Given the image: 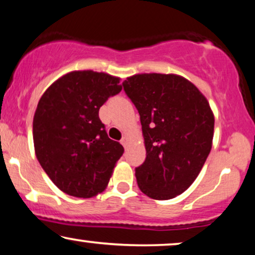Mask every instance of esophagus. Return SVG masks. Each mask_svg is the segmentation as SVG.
Here are the masks:
<instances>
[{"label": "esophagus", "mask_w": 255, "mask_h": 255, "mask_svg": "<svg viewBox=\"0 0 255 255\" xmlns=\"http://www.w3.org/2000/svg\"><path fill=\"white\" fill-rule=\"evenodd\" d=\"M128 137H123L122 138V140H121V143H122V145L124 146V147H127L128 146Z\"/></svg>", "instance_id": "esophagus-1"}]
</instances>
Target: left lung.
Segmentation results:
<instances>
[{
	"label": "left lung",
	"instance_id": "left-lung-1",
	"mask_svg": "<svg viewBox=\"0 0 255 255\" xmlns=\"http://www.w3.org/2000/svg\"><path fill=\"white\" fill-rule=\"evenodd\" d=\"M123 86L140 116L146 150L136 168L138 187L153 200L174 199L196 180L212 149L208 100L177 74H136Z\"/></svg>",
	"mask_w": 255,
	"mask_h": 255
}]
</instances>
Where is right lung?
Returning a JSON list of instances; mask_svg holds the SVG:
<instances>
[{
  "label": "right lung",
  "instance_id": "1",
  "mask_svg": "<svg viewBox=\"0 0 255 255\" xmlns=\"http://www.w3.org/2000/svg\"><path fill=\"white\" fill-rule=\"evenodd\" d=\"M121 78L73 71L45 91L33 119L35 155L65 194L90 199L105 190L124 147L110 139L99 109L122 91Z\"/></svg>",
  "mask_w": 255,
  "mask_h": 255
}]
</instances>
